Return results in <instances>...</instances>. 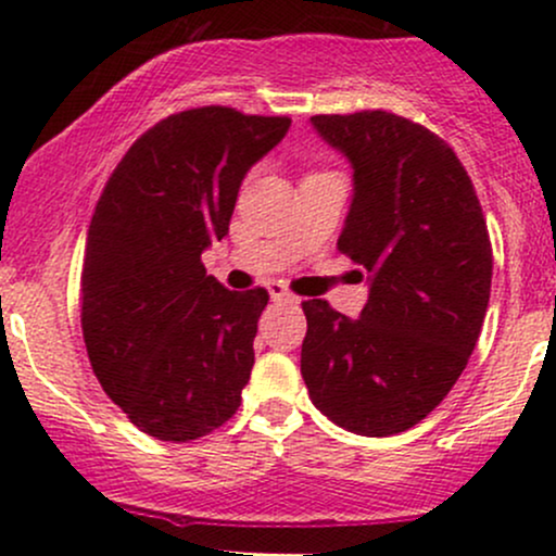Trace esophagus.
Masks as SVG:
<instances>
[{"label": "esophagus", "mask_w": 556, "mask_h": 556, "mask_svg": "<svg viewBox=\"0 0 556 556\" xmlns=\"http://www.w3.org/2000/svg\"><path fill=\"white\" fill-rule=\"evenodd\" d=\"M269 295H271L274 303H285V305H298L300 303V300L292 295V292H287L282 285H271Z\"/></svg>", "instance_id": "esophagus-1"}]
</instances>
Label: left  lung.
Instances as JSON below:
<instances>
[{
	"label": "left lung",
	"mask_w": 556,
	"mask_h": 556,
	"mask_svg": "<svg viewBox=\"0 0 556 556\" xmlns=\"http://www.w3.org/2000/svg\"><path fill=\"white\" fill-rule=\"evenodd\" d=\"M350 162L340 251L361 266L358 318L305 300L300 374L342 429L392 437L446 397L468 366L491 292V242L473 182L431 130L389 112L316 114Z\"/></svg>",
	"instance_id": "obj_1"
}]
</instances>
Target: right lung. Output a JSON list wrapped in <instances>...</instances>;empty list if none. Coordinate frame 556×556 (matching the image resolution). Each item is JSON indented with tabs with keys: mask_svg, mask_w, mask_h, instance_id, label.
Masks as SVG:
<instances>
[{
	"mask_svg": "<svg viewBox=\"0 0 556 556\" xmlns=\"http://www.w3.org/2000/svg\"><path fill=\"white\" fill-rule=\"evenodd\" d=\"M287 117L188 110L140 136L88 227L83 340L114 405L149 437L190 442L238 410L266 290L232 292L201 253L229 232L240 185Z\"/></svg>",
	"mask_w": 556,
	"mask_h": 556,
	"instance_id": "obj_1",
	"label": "right lung"
}]
</instances>
